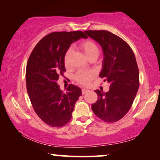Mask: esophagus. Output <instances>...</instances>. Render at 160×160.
<instances>
[{
	"label": "esophagus",
	"mask_w": 160,
	"mask_h": 160,
	"mask_svg": "<svg viewBox=\"0 0 160 160\" xmlns=\"http://www.w3.org/2000/svg\"><path fill=\"white\" fill-rule=\"evenodd\" d=\"M88 89H85V88H83L82 89V94H85L86 92H88Z\"/></svg>",
	"instance_id": "34e87169"
}]
</instances>
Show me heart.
I'll list each match as a JSON object with an SVG mask.
<instances>
[{
  "label": "heart",
  "instance_id": "heart-1",
  "mask_svg": "<svg viewBox=\"0 0 160 160\" xmlns=\"http://www.w3.org/2000/svg\"><path fill=\"white\" fill-rule=\"evenodd\" d=\"M79 47L84 53L87 58H90L92 56L97 57L99 54V48L95 43L91 40H85L82 42L79 45ZM72 54L71 48L68 49L64 56V65L66 68H68L70 67V59ZM95 77V73L93 71H86V70H80L75 75V80L84 85H88L91 82V80Z\"/></svg>",
  "mask_w": 160,
  "mask_h": 160
}]
</instances>
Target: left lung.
<instances>
[{
    "mask_svg": "<svg viewBox=\"0 0 160 160\" xmlns=\"http://www.w3.org/2000/svg\"><path fill=\"white\" fill-rule=\"evenodd\" d=\"M85 33L102 48L104 58L99 77L110 84L107 92L95 90L98 99L92 105V109L105 122H116L128 113L138 90L136 59L130 46L112 32L89 30Z\"/></svg>",
    "mask_w": 160,
    "mask_h": 160,
    "instance_id": "left-lung-1",
    "label": "left lung"
}]
</instances>
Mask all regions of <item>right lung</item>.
I'll return each instance as SVG.
<instances>
[{"instance_id":"obj_1","label":"right lung","mask_w":160,"mask_h":160,"mask_svg":"<svg viewBox=\"0 0 160 160\" xmlns=\"http://www.w3.org/2000/svg\"><path fill=\"white\" fill-rule=\"evenodd\" d=\"M88 37L81 31L55 32L37 43L26 68L27 90L37 116L52 127L66 125L72 117L75 104L82 95L78 86L70 85L66 92L57 81L66 71L64 56L72 42Z\"/></svg>"}]
</instances>
